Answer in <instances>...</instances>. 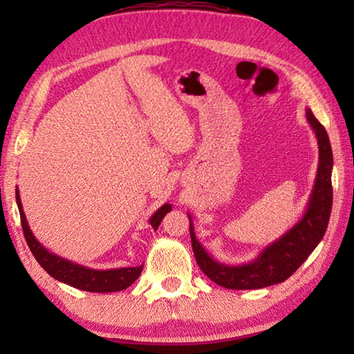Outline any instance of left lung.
Wrapping results in <instances>:
<instances>
[{"instance_id":"left-lung-1","label":"left lung","mask_w":354,"mask_h":354,"mask_svg":"<svg viewBox=\"0 0 354 354\" xmlns=\"http://www.w3.org/2000/svg\"><path fill=\"white\" fill-rule=\"evenodd\" d=\"M306 120L319 145V167L306 211L295 225L263 247L253 259L243 263H226L215 259L196 239L194 220L187 212L192 248L196 263L215 284L226 289L251 290L283 283L297 272V268L308 259L325 236L333 206V149L326 129L314 117L309 107L306 109Z\"/></svg>"}]
</instances>
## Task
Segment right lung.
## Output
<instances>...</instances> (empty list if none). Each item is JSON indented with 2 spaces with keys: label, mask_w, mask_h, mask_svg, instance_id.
<instances>
[{
  "label": "right lung",
  "mask_w": 354,
  "mask_h": 354,
  "mask_svg": "<svg viewBox=\"0 0 354 354\" xmlns=\"http://www.w3.org/2000/svg\"><path fill=\"white\" fill-rule=\"evenodd\" d=\"M15 198H17V206H19V211H20L21 226H23V232H25L28 247L31 248L34 257L37 259L40 266L44 267V270L48 274H51L55 279L80 290L107 293V292H118V290L128 289V287L140 277L143 266L98 270V268L81 266V263L68 261L62 256L53 253V251L45 248L32 234L31 227L28 225L25 211H23L19 187L15 189ZM170 211H171V205L170 203H165V205L160 206L158 211L149 217L148 223L153 226L154 231L158 230L160 221H162V218Z\"/></svg>",
  "instance_id": "add662e5"
}]
</instances>
